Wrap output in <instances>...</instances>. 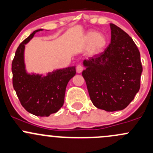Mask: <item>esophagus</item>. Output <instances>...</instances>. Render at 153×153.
I'll list each match as a JSON object with an SVG mask.
<instances>
[{
  "instance_id": "1",
  "label": "esophagus",
  "mask_w": 153,
  "mask_h": 153,
  "mask_svg": "<svg viewBox=\"0 0 153 153\" xmlns=\"http://www.w3.org/2000/svg\"><path fill=\"white\" fill-rule=\"evenodd\" d=\"M82 70H83V67L81 65H78L76 66V72H77V73L80 74L82 71Z\"/></svg>"
}]
</instances>
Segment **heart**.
Here are the masks:
<instances>
[{
  "label": "heart",
  "instance_id": "1",
  "mask_svg": "<svg viewBox=\"0 0 153 153\" xmlns=\"http://www.w3.org/2000/svg\"><path fill=\"white\" fill-rule=\"evenodd\" d=\"M85 42L91 45V51L92 53L100 52L106 45V38L102 34H97V32L91 31L85 36Z\"/></svg>",
  "mask_w": 153,
  "mask_h": 153
}]
</instances>
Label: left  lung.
I'll return each instance as SVG.
<instances>
[{"label": "left lung", "instance_id": "1", "mask_svg": "<svg viewBox=\"0 0 153 153\" xmlns=\"http://www.w3.org/2000/svg\"><path fill=\"white\" fill-rule=\"evenodd\" d=\"M111 43L103 53L85 59L82 71L92 103L106 111L122 110L134 99L140 86V52L132 39L114 24Z\"/></svg>", "mask_w": 153, "mask_h": 153}]
</instances>
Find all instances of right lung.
Here are the masks:
<instances>
[{
  "mask_svg": "<svg viewBox=\"0 0 153 153\" xmlns=\"http://www.w3.org/2000/svg\"><path fill=\"white\" fill-rule=\"evenodd\" d=\"M33 32L19 45L12 62L13 85L22 106L28 112L48 117L57 112L64 104L66 86L76 74L74 66L50 72L47 76L29 74L25 70L24 52L25 45L34 36Z\"/></svg>",
  "mask_w": 153,
  "mask_h": 153,
  "instance_id": "1",
  "label": "right lung"
}]
</instances>
